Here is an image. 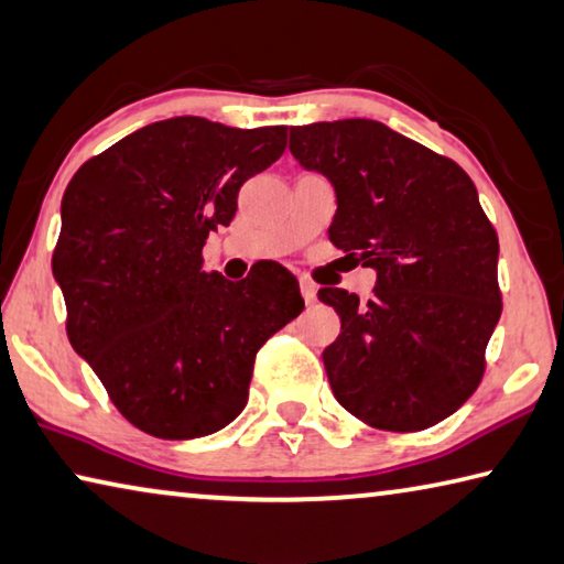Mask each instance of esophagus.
<instances>
[{
  "label": "esophagus",
  "mask_w": 564,
  "mask_h": 564,
  "mask_svg": "<svg viewBox=\"0 0 564 564\" xmlns=\"http://www.w3.org/2000/svg\"><path fill=\"white\" fill-rule=\"evenodd\" d=\"M301 296L306 303H314L316 301V285L311 281H301Z\"/></svg>",
  "instance_id": "1"
}]
</instances>
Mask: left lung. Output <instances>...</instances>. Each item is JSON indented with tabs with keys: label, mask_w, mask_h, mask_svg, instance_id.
<instances>
[{
	"label": "left lung",
	"mask_w": 564,
	"mask_h": 564,
	"mask_svg": "<svg viewBox=\"0 0 564 564\" xmlns=\"http://www.w3.org/2000/svg\"><path fill=\"white\" fill-rule=\"evenodd\" d=\"M291 153L336 191L328 240L377 271L373 299L321 289L341 334L324 366L346 411L422 432L475 394L502 314L499 240L471 177L377 120L291 128Z\"/></svg>",
	"instance_id": "1"
}]
</instances>
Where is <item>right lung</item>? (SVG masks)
<instances>
[{
  "label": "right lung",
  "mask_w": 564,
  "mask_h": 564,
  "mask_svg": "<svg viewBox=\"0 0 564 564\" xmlns=\"http://www.w3.org/2000/svg\"><path fill=\"white\" fill-rule=\"evenodd\" d=\"M285 150V128L153 122L89 158L62 198L52 273L67 336L140 432L195 440L248 404L256 354L303 311L281 263L243 281L203 271L238 191Z\"/></svg>",
  "instance_id": "right-lung-1"
}]
</instances>
